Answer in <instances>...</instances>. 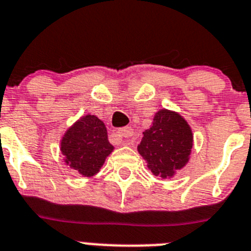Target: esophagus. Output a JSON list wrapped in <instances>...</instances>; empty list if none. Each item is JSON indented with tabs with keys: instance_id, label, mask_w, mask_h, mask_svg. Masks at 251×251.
Here are the masks:
<instances>
[{
	"instance_id": "obj_1",
	"label": "esophagus",
	"mask_w": 251,
	"mask_h": 251,
	"mask_svg": "<svg viewBox=\"0 0 251 251\" xmlns=\"http://www.w3.org/2000/svg\"><path fill=\"white\" fill-rule=\"evenodd\" d=\"M117 134H119L120 138H131L132 134H134V131H132L131 127H122V129H120L119 131H117Z\"/></svg>"
}]
</instances>
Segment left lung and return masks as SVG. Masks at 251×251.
<instances>
[{
	"mask_svg": "<svg viewBox=\"0 0 251 251\" xmlns=\"http://www.w3.org/2000/svg\"><path fill=\"white\" fill-rule=\"evenodd\" d=\"M143 134L138 151L155 176L171 177L186 165L193 148V134L180 115L162 109L155 113L151 129Z\"/></svg>",
	"mask_w": 251,
	"mask_h": 251,
	"instance_id": "left-lung-1",
	"label": "left lung"
}]
</instances>
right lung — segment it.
Segmentation results:
<instances>
[{
	"label": "right lung",
	"instance_id": "obj_1",
	"mask_svg": "<svg viewBox=\"0 0 251 251\" xmlns=\"http://www.w3.org/2000/svg\"><path fill=\"white\" fill-rule=\"evenodd\" d=\"M112 149L106 126L92 115L79 120L67 130L61 142L66 163L83 176H93L100 171Z\"/></svg>",
	"mask_w": 251,
	"mask_h": 251
}]
</instances>
